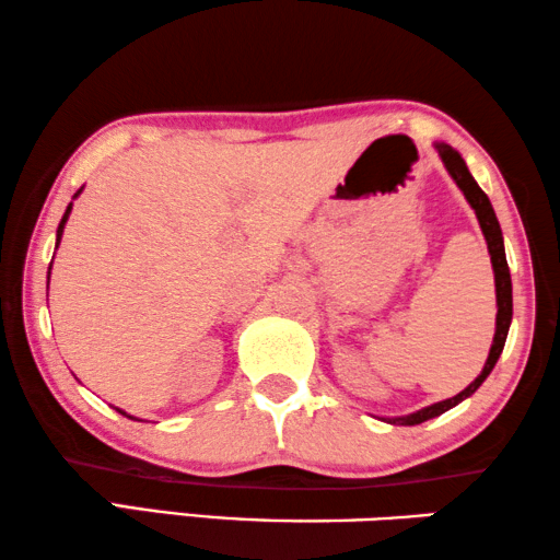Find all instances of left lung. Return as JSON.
Masks as SVG:
<instances>
[{
  "label": "left lung",
  "instance_id": "1",
  "mask_svg": "<svg viewBox=\"0 0 560 560\" xmlns=\"http://www.w3.org/2000/svg\"><path fill=\"white\" fill-rule=\"evenodd\" d=\"M436 151H440V156L444 161V166H447V172L452 174V179L457 182L459 189L465 191L467 201H469V205H472L477 220H480L485 240H488L492 270H495V290H498V330H495V338H492V348H490L488 361H485L482 374L477 376L472 384L465 388V392H459L457 396H452V399H444L440 404H432V407L421 409V411H417V415L399 417V419H388V421H392V424H421V421H427V419H432V417H440L447 409L455 407V404H459L462 399L472 396L477 388H480L482 381L490 376V371L495 369V363H498L500 353H502V346H505V338H508L510 318H513V285H510V270H508V260H505V247H502V232H500L498 217H495V212H492V205H490L488 194H485L480 186H477V182L472 179V174L467 172L465 159H462L459 153L452 149V145L436 143Z\"/></svg>",
  "mask_w": 560,
  "mask_h": 560
}]
</instances>
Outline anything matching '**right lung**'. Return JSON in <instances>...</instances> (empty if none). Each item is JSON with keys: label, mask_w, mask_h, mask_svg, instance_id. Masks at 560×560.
Masks as SVG:
<instances>
[{"label": "right lung", "mask_w": 560, "mask_h": 560, "mask_svg": "<svg viewBox=\"0 0 560 560\" xmlns=\"http://www.w3.org/2000/svg\"><path fill=\"white\" fill-rule=\"evenodd\" d=\"M70 209H72V205L65 209V217H62V222H60V226H58V242H60V237H62V226H65V222H68V214H70ZM52 267V265H50ZM120 415H124V411H120Z\"/></svg>", "instance_id": "add662e5"}]
</instances>
